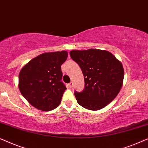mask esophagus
Segmentation results:
<instances>
[{
	"label": "esophagus",
	"mask_w": 148,
	"mask_h": 148,
	"mask_svg": "<svg viewBox=\"0 0 148 148\" xmlns=\"http://www.w3.org/2000/svg\"><path fill=\"white\" fill-rule=\"evenodd\" d=\"M69 87L70 88H73V83L72 82H71V83H69Z\"/></svg>",
	"instance_id": "obj_1"
}]
</instances>
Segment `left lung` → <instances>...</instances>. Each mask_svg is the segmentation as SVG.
<instances>
[{"mask_svg":"<svg viewBox=\"0 0 148 148\" xmlns=\"http://www.w3.org/2000/svg\"><path fill=\"white\" fill-rule=\"evenodd\" d=\"M70 56L79 65L84 77V91L75 92L78 104L90 110H100L110 104L123 86L121 62L110 52L94 48L71 50Z\"/></svg>","mask_w":148,"mask_h":148,"instance_id":"1","label":"left lung"}]
</instances>
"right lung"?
Segmentation results:
<instances>
[{
    "label": "right lung",
    "mask_w": 148,
    "mask_h": 148,
    "mask_svg": "<svg viewBox=\"0 0 148 148\" xmlns=\"http://www.w3.org/2000/svg\"><path fill=\"white\" fill-rule=\"evenodd\" d=\"M68 56L67 52H46L27 62L19 75L20 92L30 104L42 111L58 106L64 91L61 82V65Z\"/></svg>",
    "instance_id": "add662e5"
}]
</instances>
